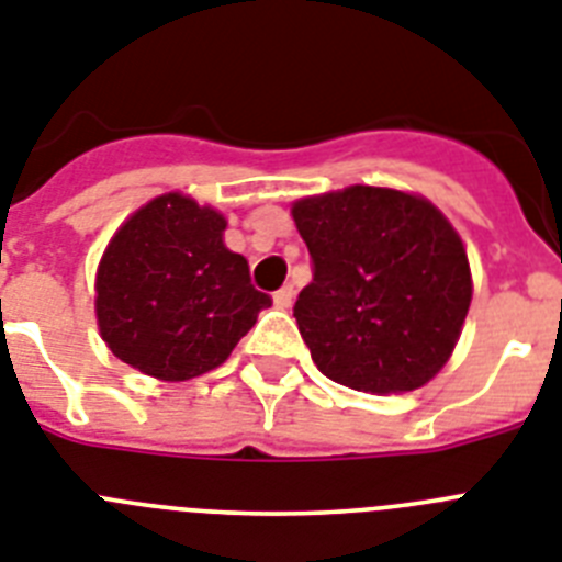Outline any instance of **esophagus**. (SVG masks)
Wrapping results in <instances>:
<instances>
[{
  "mask_svg": "<svg viewBox=\"0 0 562 562\" xmlns=\"http://www.w3.org/2000/svg\"><path fill=\"white\" fill-rule=\"evenodd\" d=\"M274 305H277V308H280V311L291 308V305H294V288H291V285H282L280 291H277V294H274Z\"/></svg>",
  "mask_w": 562,
  "mask_h": 562,
  "instance_id": "1",
  "label": "esophagus"
}]
</instances>
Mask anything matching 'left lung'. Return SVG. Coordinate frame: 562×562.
<instances>
[{
  "label": "left lung",
  "instance_id": "8db88e82",
  "mask_svg": "<svg viewBox=\"0 0 562 562\" xmlns=\"http://www.w3.org/2000/svg\"><path fill=\"white\" fill-rule=\"evenodd\" d=\"M291 214L314 266L294 316L316 368L373 396L424 387L472 302L450 221L418 194L379 187L302 198Z\"/></svg>",
  "mask_w": 562,
  "mask_h": 562
}]
</instances>
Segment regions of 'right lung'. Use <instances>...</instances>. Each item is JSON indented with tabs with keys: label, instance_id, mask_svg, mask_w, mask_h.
<instances>
[{
	"label": "right lung",
	"instance_id": "1",
	"mask_svg": "<svg viewBox=\"0 0 562 562\" xmlns=\"http://www.w3.org/2000/svg\"><path fill=\"white\" fill-rule=\"evenodd\" d=\"M226 217L180 192L160 194L115 232L95 274L101 339L164 382L223 364L271 296L223 243Z\"/></svg>",
	"mask_w": 562,
	"mask_h": 562
}]
</instances>
